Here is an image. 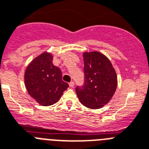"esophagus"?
Listing matches in <instances>:
<instances>
[{
	"mask_svg": "<svg viewBox=\"0 0 149 149\" xmlns=\"http://www.w3.org/2000/svg\"><path fill=\"white\" fill-rule=\"evenodd\" d=\"M69 86H70V87H73V86H74V82H73V81H71V82L69 83Z\"/></svg>",
	"mask_w": 149,
	"mask_h": 149,
	"instance_id": "34e87169",
	"label": "esophagus"
}]
</instances>
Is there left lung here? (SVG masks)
Here are the masks:
<instances>
[{"instance_id": "1", "label": "left lung", "mask_w": 149, "mask_h": 149, "mask_svg": "<svg viewBox=\"0 0 149 149\" xmlns=\"http://www.w3.org/2000/svg\"><path fill=\"white\" fill-rule=\"evenodd\" d=\"M84 83L76 87L81 103L92 109L105 105L113 95L117 85V75L107 57L99 52L85 53Z\"/></svg>"}]
</instances>
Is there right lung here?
I'll return each mask as SVG.
<instances>
[{
    "label": "right lung",
    "instance_id": "1",
    "mask_svg": "<svg viewBox=\"0 0 149 149\" xmlns=\"http://www.w3.org/2000/svg\"><path fill=\"white\" fill-rule=\"evenodd\" d=\"M51 54L43 53L29 65L25 73L27 91L43 106H49L59 100L69 87L62 80V72L52 63Z\"/></svg>",
    "mask_w": 149,
    "mask_h": 149
}]
</instances>
